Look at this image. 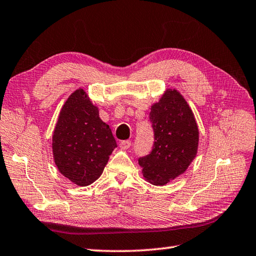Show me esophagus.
<instances>
[{
  "label": "esophagus",
  "instance_id": "1",
  "mask_svg": "<svg viewBox=\"0 0 256 256\" xmlns=\"http://www.w3.org/2000/svg\"><path fill=\"white\" fill-rule=\"evenodd\" d=\"M120 148L122 150H128L131 148V140H122V142H120Z\"/></svg>",
  "mask_w": 256,
  "mask_h": 256
}]
</instances>
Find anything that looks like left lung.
<instances>
[{"label": "left lung", "instance_id": "1", "mask_svg": "<svg viewBox=\"0 0 256 256\" xmlns=\"http://www.w3.org/2000/svg\"><path fill=\"white\" fill-rule=\"evenodd\" d=\"M155 143L152 153L138 160L143 178L164 186L187 170L198 153L199 128L192 108L176 89L168 88L150 112Z\"/></svg>", "mask_w": 256, "mask_h": 256}]
</instances>
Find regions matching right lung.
<instances>
[{
    "instance_id": "add662e5",
    "label": "right lung",
    "mask_w": 256,
    "mask_h": 256,
    "mask_svg": "<svg viewBox=\"0 0 256 256\" xmlns=\"http://www.w3.org/2000/svg\"><path fill=\"white\" fill-rule=\"evenodd\" d=\"M52 148L59 172L77 186H89L103 172L116 142L84 89L74 90L64 103Z\"/></svg>"
}]
</instances>
